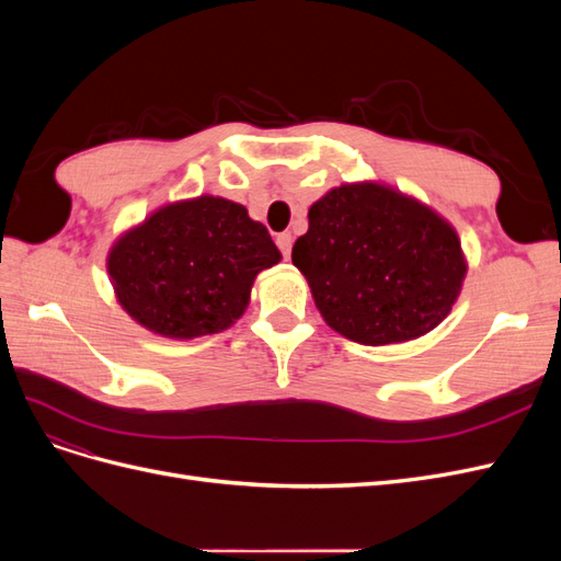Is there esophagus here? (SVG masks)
<instances>
[{"mask_svg": "<svg viewBox=\"0 0 561 561\" xmlns=\"http://www.w3.org/2000/svg\"><path fill=\"white\" fill-rule=\"evenodd\" d=\"M276 245H278V250L283 252V257H285V260H290V252H293V236L287 233V231L278 233Z\"/></svg>", "mask_w": 561, "mask_h": 561, "instance_id": "1", "label": "esophagus"}]
</instances>
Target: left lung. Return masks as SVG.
Segmentation results:
<instances>
[{
    "instance_id": "left-lung-1",
    "label": "left lung",
    "mask_w": 561,
    "mask_h": 561,
    "mask_svg": "<svg viewBox=\"0 0 561 561\" xmlns=\"http://www.w3.org/2000/svg\"><path fill=\"white\" fill-rule=\"evenodd\" d=\"M293 264L328 325L367 346L437 328L468 268L447 219L377 182L342 184L316 201Z\"/></svg>"
}]
</instances>
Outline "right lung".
<instances>
[{
  "instance_id": "obj_1",
  "label": "right lung",
  "mask_w": 561,
  "mask_h": 561,
  "mask_svg": "<svg viewBox=\"0 0 561 561\" xmlns=\"http://www.w3.org/2000/svg\"><path fill=\"white\" fill-rule=\"evenodd\" d=\"M280 262L262 222L219 196L151 213L107 257L124 311L149 332L194 339L231 328L248 309L254 276Z\"/></svg>"
}]
</instances>
